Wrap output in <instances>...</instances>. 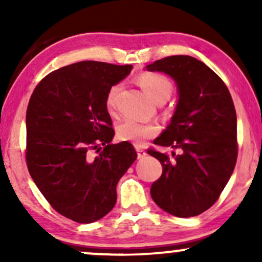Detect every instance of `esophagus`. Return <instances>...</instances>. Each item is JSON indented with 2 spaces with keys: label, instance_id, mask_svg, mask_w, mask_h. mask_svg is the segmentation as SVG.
Here are the masks:
<instances>
[{
  "label": "esophagus",
  "instance_id": "esophagus-1",
  "mask_svg": "<svg viewBox=\"0 0 262 262\" xmlns=\"http://www.w3.org/2000/svg\"><path fill=\"white\" fill-rule=\"evenodd\" d=\"M137 152H138V159H143L146 155V151L140 146H137Z\"/></svg>",
  "mask_w": 262,
  "mask_h": 262
}]
</instances>
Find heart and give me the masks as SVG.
<instances>
[{
	"instance_id": "heart-1",
	"label": "heart",
	"mask_w": 262,
	"mask_h": 262,
	"mask_svg": "<svg viewBox=\"0 0 262 262\" xmlns=\"http://www.w3.org/2000/svg\"><path fill=\"white\" fill-rule=\"evenodd\" d=\"M138 83L151 100L162 103L172 95L173 85L169 77L159 73H143L138 76ZM121 83H114L108 89L106 95V107L108 112L114 114L117 111L118 95L121 92ZM160 133V127L156 123H145L127 118L117 127V137L123 141L140 145L144 141L151 139Z\"/></svg>"
}]
</instances>
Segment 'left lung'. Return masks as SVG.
Here are the masks:
<instances>
[{
    "label": "left lung",
    "instance_id": "8db88e82",
    "mask_svg": "<svg viewBox=\"0 0 262 262\" xmlns=\"http://www.w3.org/2000/svg\"><path fill=\"white\" fill-rule=\"evenodd\" d=\"M146 69L170 75L180 95L170 125L154 144L180 149L181 154L148 149L162 165L150 193L165 212L194 217L217 202L235 167V107L223 80L192 56H167Z\"/></svg>",
    "mask_w": 262,
    "mask_h": 262
}]
</instances>
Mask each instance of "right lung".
I'll list each match as a JSON object with an SVG mask.
<instances>
[{"label": "right lung", "instance_id": "add662e5", "mask_svg": "<svg viewBox=\"0 0 262 262\" xmlns=\"http://www.w3.org/2000/svg\"><path fill=\"white\" fill-rule=\"evenodd\" d=\"M132 69L92 60L64 66L41 79L27 107L29 173L50 206L77 223L112 210L117 183L138 156L128 141L111 144L106 107L108 89Z\"/></svg>", "mask_w": 262, "mask_h": 262}]
</instances>
